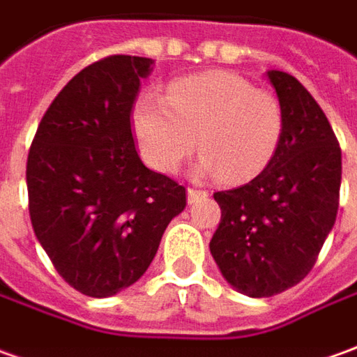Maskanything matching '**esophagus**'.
Listing matches in <instances>:
<instances>
[{"instance_id": "1", "label": "esophagus", "mask_w": 357, "mask_h": 357, "mask_svg": "<svg viewBox=\"0 0 357 357\" xmlns=\"http://www.w3.org/2000/svg\"><path fill=\"white\" fill-rule=\"evenodd\" d=\"M209 193L203 191V189H195V188H188V203H195L197 199L207 197Z\"/></svg>"}]
</instances>
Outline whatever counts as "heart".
<instances>
[{
  "label": "heart",
  "instance_id": "heart-1",
  "mask_svg": "<svg viewBox=\"0 0 357 357\" xmlns=\"http://www.w3.org/2000/svg\"><path fill=\"white\" fill-rule=\"evenodd\" d=\"M132 123L144 158L156 169L174 174L197 137L195 176L220 174L229 181L258 176L283 137L278 97L232 72L181 77L169 86L168 99L140 96Z\"/></svg>",
  "mask_w": 357,
  "mask_h": 357
}]
</instances>
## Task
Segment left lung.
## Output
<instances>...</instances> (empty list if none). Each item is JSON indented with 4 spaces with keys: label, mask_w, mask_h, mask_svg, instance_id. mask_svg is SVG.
I'll list each match as a JSON object with an SVG mask.
<instances>
[{
    "label": "left lung",
    "mask_w": 357,
    "mask_h": 357,
    "mask_svg": "<svg viewBox=\"0 0 357 357\" xmlns=\"http://www.w3.org/2000/svg\"><path fill=\"white\" fill-rule=\"evenodd\" d=\"M283 111L275 156L246 185L217 191L211 254L222 278L248 297H271L312 270L340 197L342 152L319 103L287 72L270 70Z\"/></svg>",
    "instance_id": "obj_1"
}]
</instances>
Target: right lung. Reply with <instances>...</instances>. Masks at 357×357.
I'll use <instances>...</instances> for the list:
<instances>
[{
    "label": "right lung",
    "mask_w": 357,
    "mask_h": 357,
    "mask_svg": "<svg viewBox=\"0 0 357 357\" xmlns=\"http://www.w3.org/2000/svg\"><path fill=\"white\" fill-rule=\"evenodd\" d=\"M152 58L109 56L50 103L26 160L29 213L56 271L87 297H111L142 278L185 188L146 168L130 111Z\"/></svg>",
    "instance_id": "right-lung-1"
}]
</instances>
